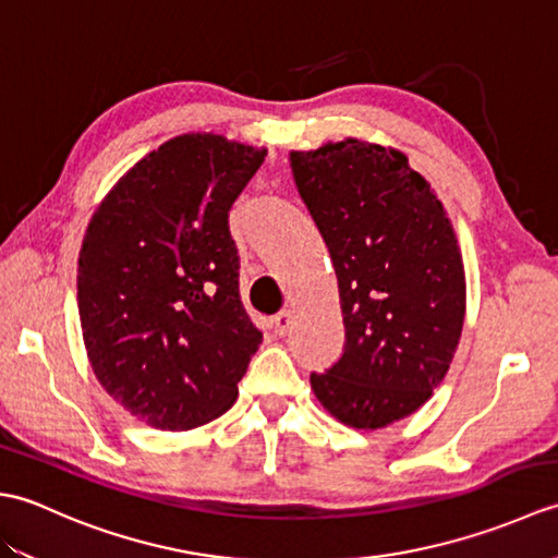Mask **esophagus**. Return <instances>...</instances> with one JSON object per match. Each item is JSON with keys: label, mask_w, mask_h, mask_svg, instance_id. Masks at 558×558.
<instances>
[{"label": "esophagus", "mask_w": 558, "mask_h": 558, "mask_svg": "<svg viewBox=\"0 0 558 558\" xmlns=\"http://www.w3.org/2000/svg\"><path fill=\"white\" fill-rule=\"evenodd\" d=\"M292 324H294V316H292L290 310H286V312H280L276 318H272V330H276L278 336H286L288 330L292 328Z\"/></svg>", "instance_id": "obj_1"}]
</instances>
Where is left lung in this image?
I'll return each mask as SVG.
<instances>
[{
    "label": "left lung",
    "instance_id": "8db88e82",
    "mask_svg": "<svg viewBox=\"0 0 558 558\" xmlns=\"http://www.w3.org/2000/svg\"><path fill=\"white\" fill-rule=\"evenodd\" d=\"M302 201L333 260L345 350L312 374L318 402L354 429H381L432 398L465 322L458 240L405 153L345 138L292 150Z\"/></svg>",
    "mask_w": 558,
    "mask_h": 558
}]
</instances>
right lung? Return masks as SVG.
Listing matches in <instances>:
<instances>
[{"mask_svg": "<svg viewBox=\"0 0 558 558\" xmlns=\"http://www.w3.org/2000/svg\"><path fill=\"white\" fill-rule=\"evenodd\" d=\"M266 148L182 134L138 160L93 213L78 254L83 345L136 420L184 432L228 412L260 345L240 300L230 208Z\"/></svg>", "mask_w": 558, "mask_h": 558, "instance_id": "add662e5", "label": "right lung"}]
</instances>
